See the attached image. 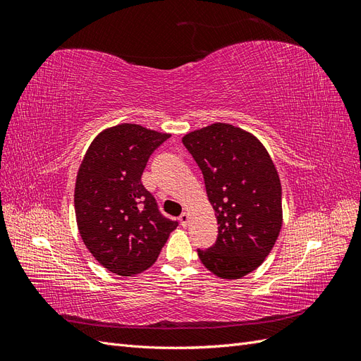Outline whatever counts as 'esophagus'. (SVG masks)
Instances as JSON below:
<instances>
[{"label": "esophagus", "instance_id": "34e87169", "mask_svg": "<svg viewBox=\"0 0 361 361\" xmlns=\"http://www.w3.org/2000/svg\"><path fill=\"white\" fill-rule=\"evenodd\" d=\"M188 220H190V215H188V212H182V214H180V216H179V221H180V224H182L183 227H187Z\"/></svg>", "mask_w": 361, "mask_h": 361}]
</instances>
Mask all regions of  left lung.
I'll return each mask as SVG.
<instances>
[{"label": "left lung", "instance_id": "8db88e82", "mask_svg": "<svg viewBox=\"0 0 361 361\" xmlns=\"http://www.w3.org/2000/svg\"><path fill=\"white\" fill-rule=\"evenodd\" d=\"M200 167L218 226L216 243L197 250L202 264L224 280L262 265L283 224L281 183L265 146L248 130L212 123L182 137Z\"/></svg>", "mask_w": 361, "mask_h": 361}]
</instances>
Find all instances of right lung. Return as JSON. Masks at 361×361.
Listing matches in <instances>:
<instances>
[{
    "label": "right lung",
    "instance_id": "obj_1",
    "mask_svg": "<svg viewBox=\"0 0 361 361\" xmlns=\"http://www.w3.org/2000/svg\"><path fill=\"white\" fill-rule=\"evenodd\" d=\"M171 134L137 123L104 129L76 173L75 216L81 239L108 271L130 277L155 264L178 227L141 183L154 150Z\"/></svg>",
    "mask_w": 361,
    "mask_h": 361
}]
</instances>
